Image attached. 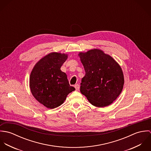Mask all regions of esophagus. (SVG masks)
I'll list each match as a JSON object with an SVG mask.
<instances>
[{"instance_id":"34e87169","label":"esophagus","mask_w":151,"mask_h":151,"mask_svg":"<svg viewBox=\"0 0 151 151\" xmlns=\"http://www.w3.org/2000/svg\"><path fill=\"white\" fill-rule=\"evenodd\" d=\"M74 87H75L77 91H78V90L79 89V88H80V85H79V84H76V85L74 86Z\"/></svg>"}]
</instances>
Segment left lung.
Returning a JSON list of instances; mask_svg holds the SVG:
<instances>
[{
  "instance_id": "obj_1",
  "label": "left lung",
  "mask_w": 151,
  "mask_h": 151,
  "mask_svg": "<svg viewBox=\"0 0 151 151\" xmlns=\"http://www.w3.org/2000/svg\"><path fill=\"white\" fill-rule=\"evenodd\" d=\"M86 75L80 92L96 107L110 105L119 96L124 85L122 68L109 55L99 49L80 53Z\"/></svg>"
}]
</instances>
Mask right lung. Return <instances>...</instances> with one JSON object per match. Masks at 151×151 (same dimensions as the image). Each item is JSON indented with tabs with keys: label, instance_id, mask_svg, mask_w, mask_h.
Returning <instances> with one entry per match:
<instances>
[{
	"label": "right lung",
	"instance_id": "obj_1",
	"mask_svg": "<svg viewBox=\"0 0 151 151\" xmlns=\"http://www.w3.org/2000/svg\"><path fill=\"white\" fill-rule=\"evenodd\" d=\"M67 55L51 53L41 59L34 66L29 78L31 91L34 98L46 108L60 106L67 95L75 90L70 86L65 73L60 68Z\"/></svg>",
	"mask_w": 151,
	"mask_h": 151
}]
</instances>
